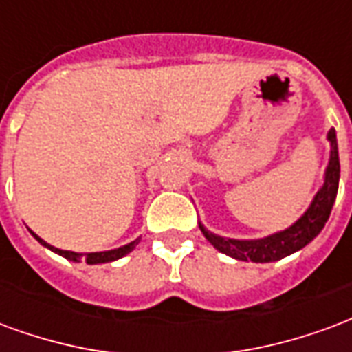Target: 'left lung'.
<instances>
[{
	"label": "left lung",
	"mask_w": 352,
	"mask_h": 352,
	"mask_svg": "<svg viewBox=\"0 0 352 352\" xmlns=\"http://www.w3.org/2000/svg\"><path fill=\"white\" fill-rule=\"evenodd\" d=\"M327 138L330 142V159H328V166L324 170V184L313 197L311 204L302 214L298 221H294L285 230L264 236V238H257V240L223 238V236L210 232L202 223H199L208 242L217 251H221L236 261H245V263H250V261L251 263H274V261L289 257L302 248H306L328 221L336 202V195H338V186H340V153H338L336 131H328Z\"/></svg>",
	"instance_id": "left-lung-1"
}]
</instances>
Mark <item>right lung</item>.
Segmentation results:
<instances>
[{
	"mask_svg": "<svg viewBox=\"0 0 352 352\" xmlns=\"http://www.w3.org/2000/svg\"><path fill=\"white\" fill-rule=\"evenodd\" d=\"M32 234H33V238H35V240L41 243V245H45L46 250L54 251V253H58V255L65 257L67 261H73V263H80V261H86L88 264L114 263V261H118V258L125 257L127 253H131V251L137 248L138 242H140V238H137V240H133V242L127 243V245H122V248H116V250L95 251V253H74V251L58 250V248H54V245H50V243H46L45 240H43V238H39V236L35 234V232H32Z\"/></svg>",
	"mask_w": 352,
	"mask_h": 352,
	"instance_id": "right-lung-1",
	"label": "right lung"
}]
</instances>
